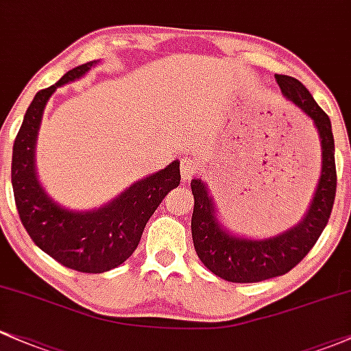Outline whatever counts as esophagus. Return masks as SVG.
Instances as JSON below:
<instances>
[{
  "instance_id": "34e87169",
  "label": "esophagus",
  "mask_w": 351,
  "mask_h": 351,
  "mask_svg": "<svg viewBox=\"0 0 351 351\" xmlns=\"http://www.w3.org/2000/svg\"><path fill=\"white\" fill-rule=\"evenodd\" d=\"M199 169V163L198 158L195 155H186L182 158V167H180V171H182V180L183 182H188L198 173Z\"/></svg>"
}]
</instances>
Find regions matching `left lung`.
I'll return each mask as SVG.
<instances>
[{
    "instance_id": "1",
    "label": "left lung",
    "mask_w": 351,
    "mask_h": 351,
    "mask_svg": "<svg viewBox=\"0 0 351 351\" xmlns=\"http://www.w3.org/2000/svg\"><path fill=\"white\" fill-rule=\"evenodd\" d=\"M275 78L285 98L298 106L317 128L322 146V175L302 221L287 232L263 240H252L228 232L217 218L206 184L202 180H191L195 198L191 237L196 255L211 273L226 282L256 283L288 273L313 248L332 215L337 193V168L328 114L298 80L287 75H275Z\"/></svg>"
}]
</instances>
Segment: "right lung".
Returning <instances> with one entry per match:
<instances>
[{
    "mask_svg": "<svg viewBox=\"0 0 351 351\" xmlns=\"http://www.w3.org/2000/svg\"><path fill=\"white\" fill-rule=\"evenodd\" d=\"M96 64L98 61L80 64L53 86L38 91L16 134L11 161L16 210L34 245L63 267L83 273L108 271L128 260L149 217L182 178L180 161L175 160L91 211L66 210L48 196L34 168V148L45 106L56 88L80 80Z\"/></svg>",
    "mask_w": 351,
    "mask_h": 351,
    "instance_id": "right-lung-1",
    "label": "right lung"
}]
</instances>
